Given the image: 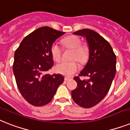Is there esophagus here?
I'll return each mask as SVG.
<instances>
[{
  "instance_id": "obj_1",
  "label": "esophagus",
  "mask_w": 130,
  "mask_h": 130,
  "mask_svg": "<svg viewBox=\"0 0 130 130\" xmlns=\"http://www.w3.org/2000/svg\"><path fill=\"white\" fill-rule=\"evenodd\" d=\"M69 80H70V78H68V77H65V78H64V80H65V81H68Z\"/></svg>"
}]
</instances>
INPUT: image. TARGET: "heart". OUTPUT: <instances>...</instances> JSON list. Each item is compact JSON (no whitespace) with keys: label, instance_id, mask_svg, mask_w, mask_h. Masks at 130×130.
<instances>
[{"label":"heart","instance_id":"obj_1","mask_svg":"<svg viewBox=\"0 0 130 130\" xmlns=\"http://www.w3.org/2000/svg\"><path fill=\"white\" fill-rule=\"evenodd\" d=\"M62 43L65 48L73 50L71 60H76L80 64L85 63L89 57V48L86 44H82V40L77 36H69L62 40ZM51 54L55 61H59L62 57V50L58 44H52L50 49ZM56 71L59 74L70 76L76 72L78 66L75 61L66 62L62 61L56 66Z\"/></svg>","mask_w":130,"mask_h":130}]
</instances>
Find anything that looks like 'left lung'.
Returning a JSON list of instances; mask_svg holds the SVG:
<instances>
[{
  "mask_svg": "<svg viewBox=\"0 0 130 130\" xmlns=\"http://www.w3.org/2000/svg\"><path fill=\"white\" fill-rule=\"evenodd\" d=\"M86 37L89 46L86 65L74 77L76 88L72 91L73 100L82 108L96 106L104 98L110 90L116 72V56L106 39L90 29H82L73 33ZM80 76H88V80H80Z\"/></svg>",
  "mask_w": 130,
  "mask_h": 130,
  "instance_id": "8db88e82",
  "label": "left lung"
}]
</instances>
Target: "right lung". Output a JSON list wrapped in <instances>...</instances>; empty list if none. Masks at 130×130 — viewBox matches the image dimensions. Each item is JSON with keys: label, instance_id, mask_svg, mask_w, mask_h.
I'll use <instances>...</instances> for the list:
<instances>
[{"label": "right lung", "instance_id": "right-lung-1", "mask_svg": "<svg viewBox=\"0 0 130 130\" xmlns=\"http://www.w3.org/2000/svg\"><path fill=\"white\" fill-rule=\"evenodd\" d=\"M64 33L48 26L39 28L26 36L15 51L13 72L17 86L32 106L48 104L64 82L60 74L45 72L54 65L50 52L52 44Z\"/></svg>", "mask_w": 130, "mask_h": 130}]
</instances>
